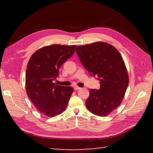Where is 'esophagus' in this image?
I'll return each instance as SVG.
<instances>
[{"mask_svg":"<svg viewBox=\"0 0 153 153\" xmlns=\"http://www.w3.org/2000/svg\"><path fill=\"white\" fill-rule=\"evenodd\" d=\"M74 90H78V89H81V87H77V86H75L74 87Z\"/></svg>","mask_w":153,"mask_h":153,"instance_id":"obj_1","label":"esophagus"}]
</instances>
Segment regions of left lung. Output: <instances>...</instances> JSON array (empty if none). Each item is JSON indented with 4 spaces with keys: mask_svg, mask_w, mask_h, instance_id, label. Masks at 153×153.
Returning <instances> with one entry per match:
<instances>
[{
    "mask_svg": "<svg viewBox=\"0 0 153 153\" xmlns=\"http://www.w3.org/2000/svg\"><path fill=\"white\" fill-rule=\"evenodd\" d=\"M76 53L89 74L98 77L100 85L98 90H89L86 107L97 116L109 115L121 105L129 83L122 55L112 45L101 41L77 46Z\"/></svg>",
    "mask_w": 153,
    "mask_h": 153,
    "instance_id": "left-lung-1",
    "label": "left lung"
}]
</instances>
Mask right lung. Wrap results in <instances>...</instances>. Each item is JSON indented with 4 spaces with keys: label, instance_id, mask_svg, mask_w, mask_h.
Segmentation results:
<instances>
[{
    "label": "right lung",
    "instance_id": "obj_1",
    "mask_svg": "<svg viewBox=\"0 0 153 153\" xmlns=\"http://www.w3.org/2000/svg\"><path fill=\"white\" fill-rule=\"evenodd\" d=\"M76 45H51L42 47L31 55L27 66L25 89L38 111L54 117L66 108L74 91L71 87L58 85L53 80L58 70L72 56Z\"/></svg>",
    "mask_w": 153,
    "mask_h": 153
}]
</instances>
